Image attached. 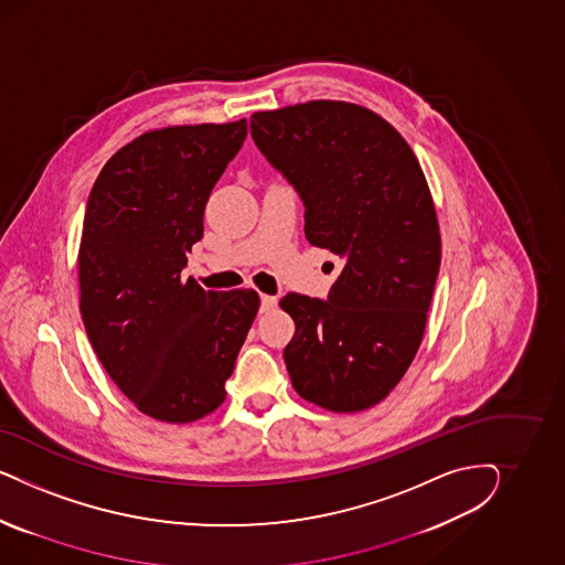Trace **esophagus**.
Returning a JSON list of instances; mask_svg holds the SVG:
<instances>
[{
	"label": "esophagus",
	"instance_id": "34e87169",
	"mask_svg": "<svg viewBox=\"0 0 565 565\" xmlns=\"http://www.w3.org/2000/svg\"><path fill=\"white\" fill-rule=\"evenodd\" d=\"M277 307V298L275 296H260V312H267L271 308Z\"/></svg>",
	"mask_w": 565,
	"mask_h": 565
}]
</instances>
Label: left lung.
Here are the masks:
<instances>
[{"mask_svg":"<svg viewBox=\"0 0 565 565\" xmlns=\"http://www.w3.org/2000/svg\"><path fill=\"white\" fill-rule=\"evenodd\" d=\"M258 151L298 192L312 246L342 258L327 300L286 294L291 385L331 412L366 411L394 390L423 342L441 265L425 173L373 111L310 102L250 118Z\"/></svg>","mask_w":565,"mask_h":565,"instance_id":"1","label":"left lung"}]
</instances>
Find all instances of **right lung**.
Returning a JSON list of instances; mask_svg holds the SVG:
<instances>
[{
    "instance_id": "add662e5",
    "label": "right lung",
    "mask_w": 565,
    "mask_h": 565,
    "mask_svg": "<svg viewBox=\"0 0 565 565\" xmlns=\"http://www.w3.org/2000/svg\"><path fill=\"white\" fill-rule=\"evenodd\" d=\"M246 132V120L147 132L105 163L88 194L78 253L86 335L121 394L163 423L222 404L257 315L255 290L180 279Z\"/></svg>"
}]
</instances>
